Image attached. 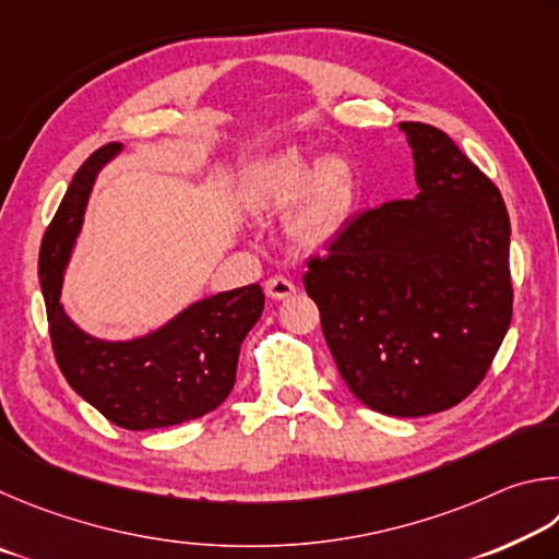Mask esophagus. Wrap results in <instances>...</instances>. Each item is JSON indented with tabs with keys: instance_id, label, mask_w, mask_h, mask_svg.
Listing matches in <instances>:
<instances>
[{
	"instance_id": "1",
	"label": "esophagus",
	"mask_w": 559,
	"mask_h": 559,
	"mask_svg": "<svg viewBox=\"0 0 559 559\" xmlns=\"http://www.w3.org/2000/svg\"><path fill=\"white\" fill-rule=\"evenodd\" d=\"M264 292H267V297L272 299H287L297 292V285L287 277H282V274H274L267 282H264Z\"/></svg>"
}]
</instances>
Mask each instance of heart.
Instances as JSON below:
<instances>
[{
	"label": "heart",
	"mask_w": 559,
	"mask_h": 559,
	"mask_svg": "<svg viewBox=\"0 0 559 559\" xmlns=\"http://www.w3.org/2000/svg\"><path fill=\"white\" fill-rule=\"evenodd\" d=\"M240 203L254 215H277L295 204L292 238L301 248L319 250L346 228L356 203L354 171L336 156L311 166L299 150H285L245 171Z\"/></svg>",
	"instance_id": "obj_1"
}]
</instances>
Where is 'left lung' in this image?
Listing matches in <instances>:
<instances>
[{"instance_id": "1", "label": "left lung", "mask_w": 559, "mask_h": 559, "mask_svg": "<svg viewBox=\"0 0 559 559\" xmlns=\"http://www.w3.org/2000/svg\"><path fill=\"white\" fill-rule=\"evenodd\" d=\"M419 193L368 209L307 262L305 289L360 403L423 417L462 403L513 317L511 221L496 183L425 122H403Z\"/></svg>"}]
</instances>
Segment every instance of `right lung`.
Here are the masks:
<instances>
[{"instance_id":"add662e5","label":"right lung","mask_w":559,"mask_h":559,"mask_svg":"<svg viewBox=\"0 0 559 559\" xmlns=\"http://www.w3.org/2000/svg\"><path fill=\"white\" fill-rule=\"evenodd\" d=\"M117 152V142L105 144L75 171L44 233L38 277L53 356L68 385L112 425L140 432L203 417L230 395L240 346L258 324L264 295L260 285L221 292L195 301L154 334L127 344L83 334L58 301L63 270L95 176Z\"/></svg>"}]
</instances>
